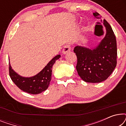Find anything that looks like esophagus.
<instances>
[{"label":"esophagus","mask_w":126,"mask_h":126,"mask_svg":"<svg viewBox=\"0 0 126 126\" xmlns=\"http://www.w3.org/2000/svg\"><path fill=\"white\" fill-rule=\"evenodd\" d=\"M70 51V45L67 44L66 45L63 46V54H66V53H68L69 51Z\"/></svg>","instance_id":"1"}]
</instances>
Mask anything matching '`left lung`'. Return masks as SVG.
Segmentation results:
<instances>
[{
  "mask_svg": "<svg viewBox=\"0 0 126 126\" xmlns=\"http://www.w3.org/2000/svg\"><path fill=\"white\" fill-rule=\"evenodd\" d=\"M93 14L97 19H101L97 12ZM102 22L106 27V34L96 47L89 49L77 46L73 50L77 58V73L82 80L87 82L97 83L106 80L116 66V37L107 20L104 19Z\"/></svg>",
  "mask_w": 126,
  "mask_h": 126,
  "instance_id": "1",
  "label": "left lung"
}]
</instances>
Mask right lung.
Here are the masks:
<instances>
[{"instance_id":"add662e5","label":"right lung","mask_w":126,"mask_h":126,"mask_svg":"<svg viewBox=\"0 0 126 126\" xmlns=\"http://www.w3.org/2000/svg\"><path fill=\"white\" fill-rule=\"evenodd\" d=\"M60 57V54L55 56L40 72L30 77L19 75L12 69L9 63L10 76L15 85L22 91L30 94H39L47 89L51 79L52 67Z\"/></svg>"}]
</instances>
